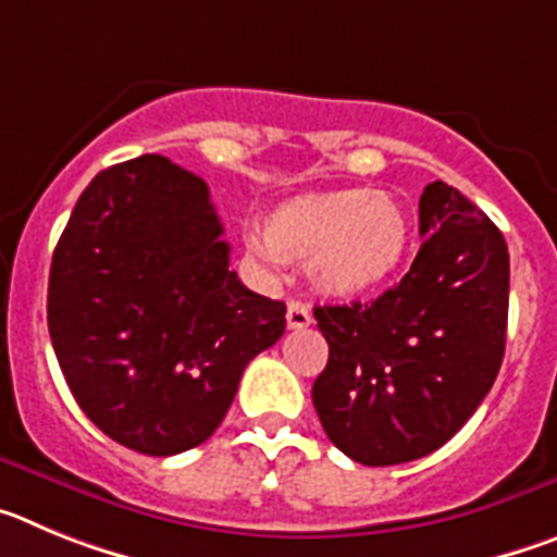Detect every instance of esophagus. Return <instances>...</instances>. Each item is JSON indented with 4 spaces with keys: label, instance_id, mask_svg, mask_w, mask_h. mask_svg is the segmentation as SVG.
<instances>
[{
    "label": "esophagus",
    "instance_id": "esophagus-1",
    "mask_svg": "<svg viewBox=\"0 0 557 557\" xmlns=\"http://www.w3.org/2000/svg\"><path fill=\"white\" fill-rule=\"evenodd\" d=\"M312 323V312H309L307 304L289 301L287 307V326L289 329H307Z\"/></svg>",
    "mask_w": 557,
    "mask_h": 557
}]
</instances>
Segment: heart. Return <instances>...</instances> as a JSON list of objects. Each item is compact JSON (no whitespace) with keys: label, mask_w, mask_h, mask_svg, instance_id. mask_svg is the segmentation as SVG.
I'll list each match as a JSON object with an SVG mask.
<instances>
[{"label":"heart","mask_w":557,"mask_h":557,"mask_svg":"<svg viewBox=\"0 0 557 557\" xmlns=\"http://www.w3.org/2000/svg\"><path fill=\"white\" fill-rule=\"evenodd\" d=\"M412 248V220L405 203L382 189L307 191L264 214L262 262H307L309 282L332 298H362L385 287Z\"/></svg>","instance_id":"obj_1"}]
</instances>
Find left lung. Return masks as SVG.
<instances>
[{"mask_svg":"<svg viewBox=\"0 0 557 557\" xmlns=\"http://www.w3.org/2000/svg\"><path fill=\"white\" fill-rule=\"evenodd\" d=\"M421 250L376 301L314 307L329 362L312 401L329 441L362 466L444 446L488 396L505 357L510 256L502 231L455 186L418 203Z\"/></svg>","mask_w":557,"mask_h":557,"instance_id":"1","label":"left lung"}]
</instances>
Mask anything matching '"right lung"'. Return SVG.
I'll return each mask as SVG.
<instances>
[{
  "mask_svg": "<svg viewBox=\"0 0 557 557\" xmlns=\"http://www.w3.org/2000/svg\"><path fill=\"white\" fill-rule=\"evenodd\" d=\"M228 253L206 181L164 156L86 186L52 253L47 323L69 391L111 441L152 457L200 446L284 334L287 307L245 287Z\"/></svg>",
  "mask_w": 557,
  "mask_h": 557,
  "instance_id": "1",
  "label": "right lung"
}]
</instances>
